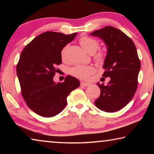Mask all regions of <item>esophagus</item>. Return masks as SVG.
I'll return each instance as SVG.
<instances>
[{"label": "esophagus", "instance_id": "34e87169", "mask_svg": "<svg viewBox=\"0 0 154 154\" xmlns=\"http://www.w3.org/2000/svg\"><path fill=\"white\" fill-rule=\"evenodd\" d=\"M81 85H82V86L87 87V86H89V85H90V83L85 82H81Z\"/></svg>", "mask_w": 154, "mask_h": 154}]
</instances>
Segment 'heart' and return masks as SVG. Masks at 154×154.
<instances>
[{
    "mask_svg": "<svg viewBox=\"0 0 154 154\" xmlns=\"http://www.w3.org/2000/svg\"><path fill=\"white\" fill-rule=\"evenodd\" d=\"M79 43L84 50L88 53H94L98 48V42L94 38H92L89 36H82L79 39ZM68 49V45L64 47L61 51V58L62 60L65 59L66 53ZM97 58L100 59L101 58L100 54H98ZM94 69L91 66H85V65H76L70 70V73L72 76L79 78V79H88L92 75Z\"/></svg>",
    "mask_w": 154,
    "mask_h": 154,
    "instance_id": "obj_1",
    "label": "heart"
}]
</instances>
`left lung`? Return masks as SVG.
I'll use <instances>...</instances> for the list:
<instances>
[{"label":"left lung","mask_w":154,"mask_h":154,"mask_svg":"<svg viewBox=\"0 0 154 154\" xmlns=\"http://www.w3.org/2000/svg\"><path fill=\"white\" fill-rule=\"evenodd\" d=\"M92 36L100 38L106 46L103 77H110L108 84L97 85L100 95L94 104L103 111L111 113L124 108L136 92L140 62L131 38L120 30L106 26L94 31Z\"/></svg>","instance_id":"obj_1"}]
</instances>
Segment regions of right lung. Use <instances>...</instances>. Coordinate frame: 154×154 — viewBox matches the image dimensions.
<instances>
[{
    "label": "right lung",
    "instance_id": "right-lung-1",
    "mask_svg": "<svg viewBox=\"0 0 154 154\" xmlns=\"http://www.w3.org/2000/svg\"><path fill=\"white\" fill-rule=\"evenodd\" d=\"M77 33L64 35L45 32L25 47L17 65L22 95L31 110L45 118L58 115L66 105V98L80 85L77 78L68 75L63 83H56V65L62 63L61 51Z\"/></svg>",
    "mask_w": 154,
    "mask_h": 154
}]
</instances>
